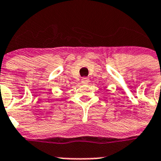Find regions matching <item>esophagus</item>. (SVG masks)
<instances>
[{"instance_id":"1","label":"esophagus","mask_w":161,"mask_h":161,"mask_svg":"<svg viewBox=\"0 0 161 161\" xmlns=\"http://www.w3.org/2000/svg\"><path fill=\"white\" fill-rule=\"evenodd\" d=\"M90 82V79L86 77H84L82 79V83L83 84H87Z\"/></svg>"}]
</instances>
